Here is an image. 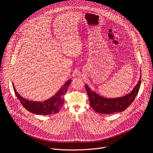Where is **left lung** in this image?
<instances>
[{
  "mask_svg": "<svg viewBox=\"0 0 153 153\" xmlns=\"http://www.w3.org/2000/svg\"><path fill=\"white\" fill-rule=\"evenodd\" d=\"M141 77L135 88L129 94L117 98H105L92 91L88 85H85V88L88 93L90 106L97 113L109 114L116 112H122L131 104L137 96L140 86Z\"/></svg>",
  "mask_w": 153,
  "mask_h": 153,
  "instance_id": "obj_1",
  "label": "left lung"
}]
</instances>
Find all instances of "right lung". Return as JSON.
I'll list each match as a JSON object with an SVG mask.
<instances>
[{
  "instance_id": "add662e5",
  "label": "right lung",
  "mask_w": 153,
  "mask_h": 153,
  "mask_svg": "<svg viewBox=\"0 0 153 153\" xmlns=\"http://www.w3.org/2000/svg\"><path fill=\"white\" fill-rule=\"evenodd\" d=\"M71 82V80L67 81L54 96L43 102H32L23 98L16 91L14 85L13 86L16 97L27 110L35 114L50 115L58 113L63 105V97Z\"/></svg>"
}]
</instances>
